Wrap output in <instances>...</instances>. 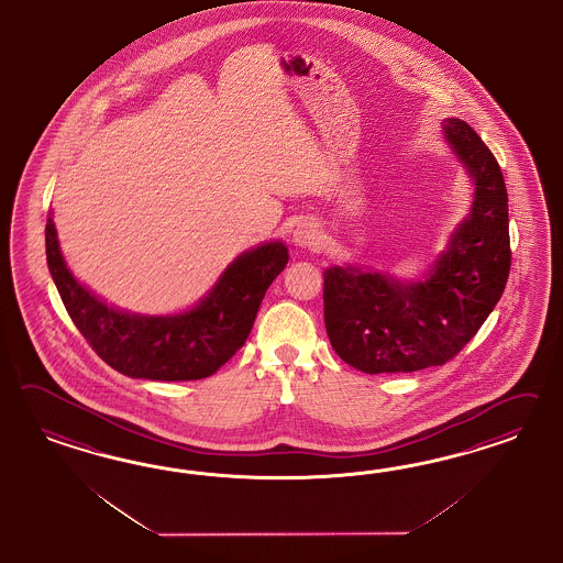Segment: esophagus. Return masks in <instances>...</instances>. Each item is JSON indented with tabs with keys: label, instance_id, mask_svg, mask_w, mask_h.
I'll use <instances>...</instances> for the list:
<instances>
[{
	"label": "esophagus",
	"instance_id": "obj_1",
	"mask_svg": "<svg viewBox=\"0 0 563 563\" xmlns=\"http://www.w3.org/2000/svg\"><path fill=\"white\" fill-rule=\"evenodd\" d=\"M322 229L318 222L306 221L297 222V227L292 229V243L299 247V250H316L322 245Z\"/></svg>",
	"mask_w": 563,
	"mask_h": 563
}]
</instances>
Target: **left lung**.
<instances>
[{
  "instance_id": "obj_1",
  "label": "left lung",
  "mask_w": 563,
  "mask_h": 563,
  "mask_svg": "<svg viewBox=\"0 0 563 563\" xmlns=\"http://www.w3.org/2000/svg\"><path fill=\"white\" fill-rule=\"evenodd\" d=\"M442 136L473 186V202L427 271L402 278L357 262L324 271L328 339L358 372L409 374L448 363L506 289L511 254L501 169L468 123L445 118Z\"/></svg>"
}]
</instances>
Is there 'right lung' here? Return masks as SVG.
<instances>
[{"instance_id":"1","label":"right lung","mask_w":563,"mask_h":563,"mask_svg":"<svg viewBox=\"0 0 563 563\" xmlns=\"http://www.w3.org/2000/svg\"><path fill=\"white\" fill-rule=\"evenodd\" d=\"M47 266L71 322L97 355L134 379L188 382L217 374L245 344L257 309L289 262V247L264 241L239 254L205 297L175 313H136L107 303L69 271L53 212L45 227Z\"/></svg>"}]
</instances>
